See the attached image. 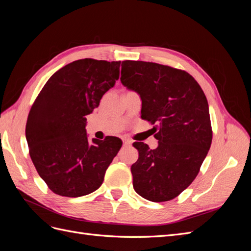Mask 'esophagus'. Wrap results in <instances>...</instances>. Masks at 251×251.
<instances>
[{
  "instance_id": "esophagus-1",
  "label": "esophagus",
  "mask_w": 251,
  "mask_h": 251,
  "mask_svg": "<svg viewBox=\"0 0 251 251\" xmlns=\"http://www.w3.org/2000/svg\"><path fill=\"white\" fill-rule=\"evenodd\" d=\"M132 141L130 139H124V146H131Z\"/></svg>"
}]
</instances>
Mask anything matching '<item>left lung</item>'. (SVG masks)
Returning a JSON list of instances; mask_svg holds the SVG:
<instances>
[{"label":"left lung","mask_w":251,"mask_h":251,"mask_svg":"<svg viewBox=\"0 0 251 251\" xmlns=\"http://www.w3.org/2000/svg\"><path fill=\"white\" fill-rule=\"evenodd\" d=\"M120 80L139 93L141 118L156 124L157 149L133 143L139 153L131 166L133 187L151 202L173 200L195 180L210 148L206 96L186 71L156 63L125 60Z\"/></svg>","instance_id":"obj_1"}]
</instances>
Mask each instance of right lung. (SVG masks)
Wrapping results in <instances>:
<instances>
[{"label": "right lung", "instance_id": "1", "mask_svg": "<svg viewBox=\"0 0 251 251\" xmlns=\"http://www.w3.org/2000/svg\"><path fill=\"white\" fill-rule=\"evenodd\" d=\"M120 62L83 58L66 65L45 83L26 124L29 155L51 191L81 197L102 184L123 141H89L86 116L119 78Z\"/></svg>", "mask_w": 251, "mask_h": 251}]
</instances>
